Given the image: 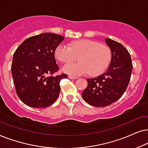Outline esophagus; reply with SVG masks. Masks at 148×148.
Instances as JSON below:
<instances>
[{
  "instance_id": "esophagus-1",
  "label": "esophagus",
  "mask_w": 148,
  "mask_h": 148,
  "mask_svg": "<svg viewBox=\"0 0 148 148\" xmlns=\"http://www.w3.org/2000/svg\"><path fill=\"white\" fill-rule=\"evenodd\" d=\"M68 78H70V79H77L78 77H76V76H71L70 75L68 76Z\"/></svg>"
}]
</instances>
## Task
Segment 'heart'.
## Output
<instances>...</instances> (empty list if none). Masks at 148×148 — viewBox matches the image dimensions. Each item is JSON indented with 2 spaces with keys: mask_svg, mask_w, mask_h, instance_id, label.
Here are the masks:
<instances>
[{
  "mask_svg": "<svg viewBox=\"0 0 148 148\" xmlns=\"http://www.w3.org/2000/svg\"><path fill=\"white\" fill-rule=\"evenodd\" d=\"M54 53L61 63L73 61L80 55V62L69 63L63 68L64 72L76 76L89 72L92 76L99 75L106 70L112 60L109 47L86 39L74 41L70 46L61 43L57 46Z\"/></svg>",
  "mask_w": 148,
  "mask_h": 148,
  "instance_id": "1",
  "label": "heart"
}]
</instances>
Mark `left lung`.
<instances>
[{
  "label": "left lung",
  "instance_id": "left-lung-1",
  "mask_svg": "<svg viewBox=\"0 0 148 148\" xmlns=\"http://www.w3.org/2000/svg\"><path fill=\"white\" fill-rule=\"evenodd\" d=\"M112 52L108 70L94 78H87L88 86L82 93L86 103L95 107L110 106L122 97L131 79L133 69L130 53L121 43L105 39Z\"/></svg>",
  "mask_w": 148,
  "mask_h": 148
}]
</instances>
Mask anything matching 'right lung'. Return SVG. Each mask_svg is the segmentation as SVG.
I'll use <instances>...</instances> for the list:
<instances>
[{
	"label": "right lung",
	"instance_id": "right-lung-1",
	"mask_svg": "<svg viewBox=\"0 0 148 148\" xmlns=\"http://www.w3.org/2000/svg\"><path fill=\"white\" fill-rule=\"evenodd\" d=\"M64 39L60 35L42 33L25 39L13 54L11 73L15 90L29 107H49L58 99L60 81L68 75L53 76L59 70L54 53Z\"/></svg>",
	"mask_w": 148,
	"mask_h": 148
}]
</instances>
